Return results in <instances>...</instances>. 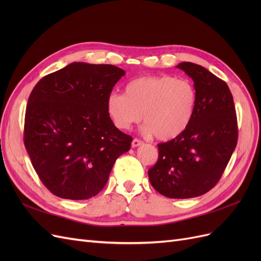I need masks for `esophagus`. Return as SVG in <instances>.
Segmentation results:
<instances>
[{"label":"esophagus","instance_id":"obj_1","mask_svg":"<svg viewBox=\"0 0 261 261\" xmlns=\"http://www.w3.org/2000/svg\"><path fill=\"white\" fill-rule=\"evenodd\" d=\"M140 145H143V141H141L140 139H137V138L133 139V141H132V146L133 147H138Z\"/></svg>","mask_w":261,"mask_h":261}]
</instances>
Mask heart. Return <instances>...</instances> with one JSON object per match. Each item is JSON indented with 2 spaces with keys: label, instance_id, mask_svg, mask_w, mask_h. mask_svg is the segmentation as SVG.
<instances>
[{
  "label": "heart",
  "instance_id": "1",
  "mask_svg": "<svg viewBox=\"0 0 261 261\" xmlns=\"http://www.w3.org/2000/svg\"><path fill=\"white\" fill-rule=\"evenodd\" d=\"M196 103L197 92L188 81L167 75L144 76L126 85L125 94H110L107 111L120 129H128L144 115L145 133L170 140L191 124Z\"/></svg>",
  "mask_w": 261,
  "mask_h": 261
}]
</instances>
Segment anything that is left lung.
<instances>
[{"label": "left lung", "mask_w": 261, "mask_h": 261, "mask_svg": "<svg viewBox=\"0 0 261 261\" xmlns=\"http://www.w3.org/2000/svg\"><path fill=\"white\" fill-rule=\"evenodd\" d=\"M176 67L194 81L195 113L179 136L158 145L159 158L148 176L161 195L184 199L216 186L238 144L239 128L233 96L225 82L191 62Z\"/></svg>", "instance_id": "8db88e82"}]
</instances>
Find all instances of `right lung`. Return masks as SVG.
Instances as JSON below:
<instances>
[{
  "mask_svg": "<svg viewBox=\"0 0 261 261\" xmlns=\"http://www.w3.org/2000/svg\"><path fill=\"white\" fill-rule=\"evenodd\" d=\"M125 72L75 62L41 78L31 91L23 143L42 184L64 199H89L107 184L132 136L115 127L107 100Z\"/></svg>",
  "mask_w": 261,
  "mask_h": 261,
  "instance_id": "right-lung-1",
  "label": "right lung"
}]
</instances>
